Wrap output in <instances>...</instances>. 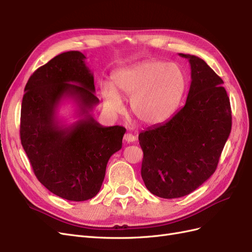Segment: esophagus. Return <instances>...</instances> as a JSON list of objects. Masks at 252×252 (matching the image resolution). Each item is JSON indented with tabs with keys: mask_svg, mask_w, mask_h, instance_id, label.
I'll use <instances>...</instances> for the list:
<instances>
[{
	"mask_svg": "<svg viewBox=\"0 0 252 252\" xmlns=\"http://www.w3.org/2000/svg\"><path fill=\"white\" fill-rule=\"evenodd\" d=\"M136 139H135V136L133 135V134H131V133H126L125 135H124V142L125 143H132V142H134Z\"/></svg>",
	"mask_w": 252,
	"mask_h": 252,
	"instance_id": "esophagus-1",
	"label": "esophagus"
}]
</instances>
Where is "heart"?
<instances>
[{
  "mask_svg": "<svg viewBox=\"0 0 252 252\" xmlns=\"http://www.w3.org/2000/svg\"><path fill=\"white\" fill-rule=\"evenodd\" d=\"M186 84V75L179 65L146 61L114 72L111 85L102 87V98L111 114L123 110L121 97L130 98L131 112L140 123L158 125L177 109Z\"/></svg>",
  "mask_w": 252,
  "mask_h": 252,
  "instance_id": "1",
  "label": "heart"
}]
</instances>
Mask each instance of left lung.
Instances as JSON below:
<instances>
[{
    "instance_id": "left-lung-1",
    "label": "left lung",
    "mask_w": 252,
    "mask_h": 252,
    "mask_svg": "<svg viewBox=\"0 0 252 252\" xmlns=\"http://www.w3.org/2000/svg\"><path fill=\"white\" fill-rule=\"evenodd\" d=\"M179 55L191 67L185 106L165 123L139 134L142 179L152 194L164 199L191 193L211 177L232 123L223 80L204 60Z\"/></svg>"
}]
</instances>
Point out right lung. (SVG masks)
<instances>
[{"mask_svg": "<svg viewBox=\"0 0 252 252\" xmlns=\"http://www.w3.org/2000/svg\"><path fill=\"white\" fill-rule=\"evenodd\" d=\"M80 51L51 59L29 78L21 108V143L36 179L68 201L93 199L100 191L110 157L122 148L126 129L103 127L90 111L100 102L94 74ZM70 98L80 120L67 126L56 116Z\"/></svg>", "mask_w": 252, "mask_h": 252, "instance_id": "add662e5", "label": "right lung"}]
</instances>
